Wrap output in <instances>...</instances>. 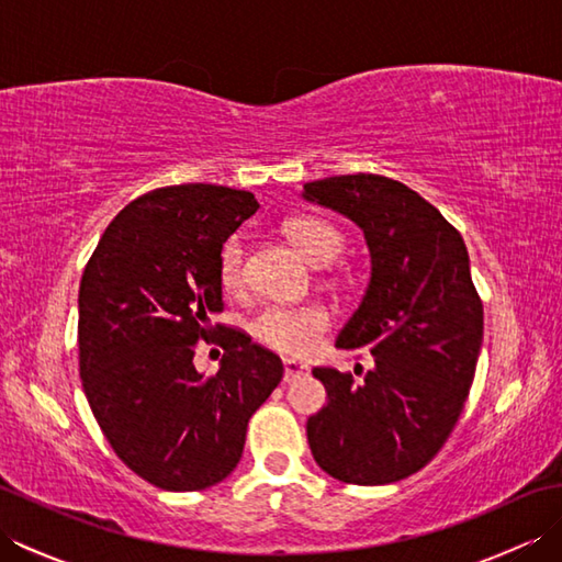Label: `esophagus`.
<instances>
[{"label": "esophagus", "mask_w": 562, "mask_h": 562, "mask_svg": "<svg viewBox=\"0 0 562 562\" xmlns=\"http://www.w3.org/2000/svg\"><path fill=\"white\" fill-rule=\"evenodd\" d=\"M308 374V367L304 364V362H300V360H284V381H296V379H302V376H306Z\"/></svg>", "instance_id": "obj_1"}]
</instances>
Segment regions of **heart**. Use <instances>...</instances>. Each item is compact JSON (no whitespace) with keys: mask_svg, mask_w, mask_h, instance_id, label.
Segmentation results:
<instances>
[{"mask_svg":"<svg viewBox=\"0 0 562 562\" xmlns=\"http://www.w3.org/2000/svg\"><path fill=\"white\" fill-rule=\"evenodd\" d=\"M284 234L296 250L314 266H324L340 254L342 234L326 220L318 217H294L284 224ZM220 282L226 292H234L244 282V244L234 236L224 244L220 256ZM330 324L324 306H268L254 321V336L270 348L290 355H308L316 350L326 328Z\"/></svg>","mask_w":562,"mask_h":562,"instance_id":"obj_1","label":"heart"}]
</instances>
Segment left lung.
Masks as SVG:
<instances>
[{
    "label": "left lung",
    "mask_w": 562,
    "mask_h": 562,
    "mask_svg": "<svg viewBox=\"0 0 562 562\" xmlns=\"http://www.w3.org/2000/svg\"><path fill=\"white\" fill-rule=\"evenodd\" d=\"M302 198L364 234L369 282L336 348L374 357L360 384L314 367L328 403L308 417V447L342 483L403 481L435 459L473 384L483 304L469 248L435 205L386 176H330L306 183Z\"/></svg>",
    "instance_id": "obj_1"
}]
</instances>
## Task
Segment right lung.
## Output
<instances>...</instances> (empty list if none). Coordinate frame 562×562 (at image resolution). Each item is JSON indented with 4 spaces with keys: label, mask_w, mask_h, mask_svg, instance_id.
I'll list each match as a JSON object with an SVG mask.
<instances>
[{
    "label": "right lung",
    "mask_w": 562,
    "mask_h": 562,
    "mask_svg": "<svg viewBox=\"0 0 562 562\" xmlns=\"http://www.w3.org/2000/svg\"><path fill=\"white\" fill-rule=\"evenodd\" d=\"M258 200L186 183L130 202L81 274L79 374L105 439L139 479L171 493L229 475L246 427L282 379V360L241 330L220 336V372L193 364L222 312L224 241Z\"/></svg>",
    "instance_id": "right-lung-1"
}]
</instances>
